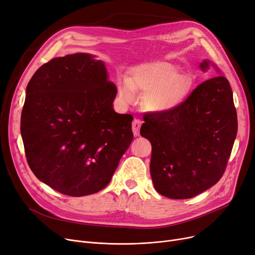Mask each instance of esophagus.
Returning <instances> with one entry per match:
<instances>
[{"label": "esophagus", "mask_w": 255, "mask_h": 255, "mask_svg": "<svg viewBox=\"0 0 255 255\" xmlns=\"http://www.w3.org/2000/svg\"><path fill=\"white\" fill-rule=\"evenodd\" d=\"M140 128H141V123H140V120L135 119L134 121H132L131 128H132V132H134V135H135V136H139Z\"/></svg>", "instance_id": "esophagus-1"}]
</instances>
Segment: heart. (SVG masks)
<instances>
[{
	"label": "heart",
	"instance_id": "b5f03b06",
	"mask_svg": "<svg viewBox=\"0 0 255 255\" xmlns=\"http://www.w3.org/2000/svg\"><path fill=\"white\" fill-rule=\"evenodd\" d=\"M192 88V80L180 75L179 69L165 61L143 63L131 70L128 80L118 85V94L124 102L135 101V91L146 93L144 105L154 113L172 111L183 104Z\"/></svg>",
	"mask_w": 255,
	"mask_h": 255
}]
</instances>
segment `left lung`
<instances>
[{
  "label": "left lung",
  "instance_id": "left-lung-1",
  "mask_svg": "<svg viewBox=\"0 0 255 255\" xmlns=\"http://www.w3.org/2000/svg\"><path fill=\"white\" fill-rule=\"evenodd\" d=\"M216 77L201 83L178 108L145 114L140 132L151 143L150 175L157 193L188 199L217 184L237 137L238 118L228 80L210 60Z\"/></svg>",
  "mask_w": 255,
  "mask_h": 255
}]
</instances>
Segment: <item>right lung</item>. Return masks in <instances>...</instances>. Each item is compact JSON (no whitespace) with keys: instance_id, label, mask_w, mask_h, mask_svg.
<instances>
[{"instance_id":"right-lung-1","label":"right lung","mask_w":255,"mask_h":255,"mask_svg":"<svg viewBox=\"0 0 255 255\" xmlns=\"http://www.w3.org/2000/svg\"><path fill=\"white\" fill-rule=\"evenodd\" d=\"M116 94L105 63L90 54L54 58L36 70L20 119L36 177L75 197L107 187L134 137L132 116L114 111Z\"/></svg>"}]
</instances>
